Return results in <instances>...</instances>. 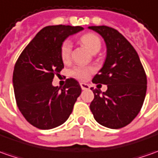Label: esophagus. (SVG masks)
Masks as SVG:
<instances>
[{"label":"esophagus","instance_id":"34e87169","mask_svg":"<svg viewBox=\"0 0 158 158\" xmlns=\"http://www.w3.org/2000/svg\"><path fill=\"white\" fill-rule=\"evenodd\" d=\"M80 86L82 88V90H88L90 88V85L85 83H80Z\"/></svg>","mask_w":158,"mask_h":158}]
</instances>
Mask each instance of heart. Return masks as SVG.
<instances>
[{"instance_id":"1","label":"heart","mask_w":158,"mask_h":158,"mask_svg":"<svg viewBox=\"0 0 158 158\" xmlns=\"http://www.w3.org/2000/svg\"><path fill=\"white\" fill-rule=\"evenodd\" d=\"M80 40L85 48L93 53L98 52L100 48H101V40L98 36L94 34H85L80 38ZM72 48H73V44L70 40H66L62 43L60 49L61 58L63 61H68L70 60L71 53H72ZM93 72V68L91 67H85V66H76L74 67L72 73L75 78L79 79H87L90 74Z\"/></svg>"}]
</instances>
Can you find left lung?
Here are the masks:
<instances>
[{
	"instance_id": "8db88e82",
	"label": "left lung",
	"mask_w": 158,
	"mask_h": 158,
	"mask_svg": "<svg viewBox=\"0 0 158 158\" xmlns=\"http://www.w3.org/2000/svg\"><path fill=\"white\" fill-rule=\"evenodd\" d=\"M101 35L106 45L103 67L93 83L107 85L106 92L91 88L93 117L107 128L119 129L132 121L141 110L147 90V78L138 52L118 31L106 26L88 27Z\"/></svg>"
}]
</instances>
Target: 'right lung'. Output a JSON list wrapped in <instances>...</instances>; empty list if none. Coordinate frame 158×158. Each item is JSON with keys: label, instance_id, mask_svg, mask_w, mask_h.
Returning a JSON list of instances; mask_svg holds the SVG:
<instances>
[{"label": "right lung", "instance_id": "1", "mask_svg": "<svg viewBox=\"0 0 158 158\" xmlns=\"http://www.w3.org/2000/svg\"><path fill=\"white\" fill-rule=\"evenodd\" d=\"M82 27H46L35 35L16 61L13 85L16 104L27 121L34 127L50 130L64 124L81 93L74 79H67L64 87L52 85L54 75L64 68L62 43Z\"/></svg>", "mask_w": 158, "mask_h": 158}]
</instances>
